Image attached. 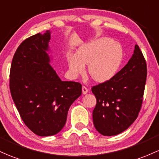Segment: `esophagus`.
Returning <instances> with one entry per match:
<instances>
[{"mask_svg":"<svg viewBox=\"0 0 159 159\" xmlns=\"http://www.w3.org/2000/svg\"><path fill=\"white\" fill-rule=\"evenodd\" d=\"M88 89L86 87L83 86L82 87V93L84 94H84L88 93Z\"/></svg>","mask_w":159,"mask_h":159,"instance_id":"1","label":"esophagus"}]
</instances>
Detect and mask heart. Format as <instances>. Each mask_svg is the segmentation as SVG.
<instances>
[{
    "label": "heart",
    "mask_w": 159,
    "mask_h": 159,
    "mask_svg": "<svg viewBox=\"0 0 159 159\" xmlns=\"http://www.w3.org/2000/svg\"><path fill=\"white\" fill-rule=\"evenodd\" d=\"M121 44L110 38H95L84 43L75 54L68 57L69 70L75 75H82L88 66V74L95 82L101 84L111 79L123 60Z\"/></svg>",
    "instance_id": "obj_1"
}]
</instances>
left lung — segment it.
Segmentation results:
<instances>
[{
  "label": "left lung",
  "mask_w": 159,
  "mask_h": 159,
  "mask_svg": "<svg viewBox=\"0 0 159 159\" xmlns=\"http://www.w3.org/2000/svg\"><path fill=\"white\" fill-rule=\"evenodd\" d=\"M147 75L146 62L137 44L126 66L109 81L92 88L97 99L93 121L103 136L127 130L140 111Z\"/></svg>",
  "instance_id": "left-lung-1"
}]
</instances>
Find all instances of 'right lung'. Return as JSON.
<instances>
[{
  "mask_svg": "<svg viewBox=\"0 0 159 159\" xmlns=\"http://www.w3.org/2000/svg\"><path fill=\"white\" fill-rule=\"evenodd\" d=\"M50 34L38 33L22 42L10 73L17 110L26 126L41 137L55 135L63 128L69 107L82 90L80 83L62 81L50 66Z\"/></svg>",
  "mask_w": 159,
  "mask_h": 159,
  "instance_id": "right-lung-1",
  "label": "right lung"
}]
</instances>
